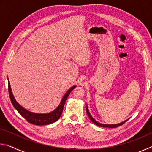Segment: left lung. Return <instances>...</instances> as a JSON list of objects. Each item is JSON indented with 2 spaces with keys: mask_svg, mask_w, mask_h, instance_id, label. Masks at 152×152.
I'll return each instance as SVG.
<instances>
[{
  "mask_svg": "<svg viewBox=\"0 0 152 152\" xmlns=\"http://www.w3.org/2000/svg\"><path fill=\"white\" fill-rule=\"evenodd\" d=\"M86 113H87V115H88V117L90 118V119H91L92 122H93L95 125H96L97 126H99V127H110V128H115V127H119V126H121L123 124H124V123L127 121V120L125 121H123L122 123H119V124H115V125H104V124H101V123H98L96 120L94 119L93 118H92V117L91 116V115L90 114V113L88 111V107L86 106Z\"/></svg>",
  "mask_w": 152,
  "mask_h": 152,
  "instance_id": "obj_1",
  "label": "left lung"
}]
</instances>
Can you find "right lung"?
I'll return each instance as SVG.
<instances>
[{"instance_id":"1","label":"right lung","mask_w":152,"mask_h":152,"mask_svg":"<svg viewBox=\"0 0 152 152\" xmlns=\"http://www.w3.org/2000/svg\"><path fill=\"white\" fill-rule=\"evenodd\" d=\"M8 82L9 96L13 107L16 109L17 111L20 113V115H21L23 117H24L28 122L35 125H48L54 123L56 121H58L59 119V118L60 117L61 113H62L64 104H65L67 98L68 97L71 91H72L74 88H75L76 87V86H74L67 91L65 95L64 96L62 100H61L60 104H59L57 109H55L53 111L50 113H47V114H37V113H34L28 111L27 110L25 109L24 108H23L16 101H15V98L11 92L9 81H8Z\"/></svg>"}]
</instances>
